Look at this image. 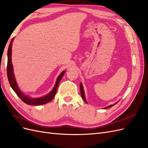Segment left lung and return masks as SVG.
Here are the masks:
<instances>
[{"instance_id": "8db88e82", "label": "left lung", "mask_w": 148, "mask_h": 148, "mask_svg": "<svg viewBox=\"0 0 148 148\" xmlns=\"http://www.w3.org/2000/svg\"><path fill=\"white\" fill-rule=\"evenodd\" d=\"M80 92H81V95H82V97L83 98V101H84V102H86V100H85V96H84V90H83V86H82V83H81V84H80ZM117 103H115V104H113V105H110V106H108V107H105V109H108V108H110V107H112L113 106L115 105L116 104H117Z\"/></svg>"}]
</instances>
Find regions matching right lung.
<instances>
[{"label":"right lung","mask_w":148,"mask_h":148,"mask_svg":"<svg viewBox=\"0 0 148 148\" xmlns=\"http://www.w3.org/2000/svg\"><path fill=\"white\" fill-rule=\"evenodd\" d=\"M13 40V39L11 40L9 47H8V52H7L8 60H7V67L8 79V82H9L11 87L13 89V90L16 92L18 96L20 98L22 101L29 105H34V106L42 105L44 104H46V103H48L49 102H50L53 99V98L56 96L58 86H59V84L62 78L63 77L64 75L65 74V71H63V72L59 75V77H58L57 79V82L54 88H53V89L51 91V92L48 94L47 95L42 97H39V98H30L28 96H26L20 90L18 87L17 84L15 81V79L14 75H13V66L12 64V57H11L12 44Z\"/></svg>","instance_id":"right-lung-1"}]
</instances>
